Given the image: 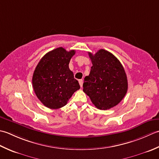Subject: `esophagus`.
I'll return each mask as SVG.
<instances>
[{"mask_svg": "<svg viewBox=\"0 0 159 159\" xmlns=\"http://www.w3.org/2000/svg\"><path fill=\"white\" fill-rule=\"evenodd\" d=\"M79 84L81 87H82V85H83V80H79Z\"/></svg>", "mask_w": 159, "mask_h": 159, "instance_id": "34e87169", "label": "esophagus"}]
</instances>
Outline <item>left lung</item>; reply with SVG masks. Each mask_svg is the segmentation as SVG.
<instances>
[{"instance_id":"obj_1","label":"left lung","mask_w":159,"mask_h":159,"mask_svg":"<svg viewBox=\"0 0 159 159\" xmlns=\"http://www.w3.org/2000/svg\"><path fill=\"white\" fill-rule=\"evenodd\" d=\"M93 66L86 76L83 91L99 110H108L116 106L128 90L125 70L114 55L104 49L95 54L89 53Z\"/></svg>"}]
</instances>
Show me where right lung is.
I'll return each instance as SVG.
<instances>
[{"label": "right lung", "instance_id": "obj_1", "mask_svg": "<svg viewBox=\"0 0 159 159\" xmlns=\"http://www.w3.org/2000/svg\"><path fill=\"white\" fill-rule=\"evenodd\" d=\"M75 50L62 47L49 51L42 57L34 70L32 84L39 100L51 109L65 106L73 94L80 89L78 81L69 69Z\"/></svg>", "mask_w": 159, "mask_h": 159}]
</instances>
